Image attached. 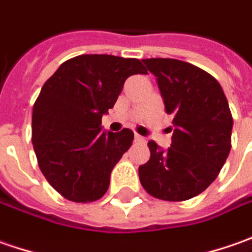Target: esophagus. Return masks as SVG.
Here are the masks:
<instances>
[{
    "label": "esophagus",
    "instance_id": "obj_1",
    "mask_svg": "<svg viewBox=\"0 0 252 252\" xmlns=\"http://www.w3.org/2000/svg\"><path fill=\"white\" fill-rule=\"evenodd\" d=\"M135 142H138V143H145L146 142V139L143 138V136H141V135H135Z\"/></svg>",
    "mask_w": 252,
    "mask_h": 252
}]
</instances>
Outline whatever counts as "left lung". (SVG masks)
Returning a JSON list of instances; mask_svg holds the SVG:
<instances>
[{
	"instance_id": "left-lung-1",
	"label": "left lung",
	"mask_w": 252,
	"mask_h": 252,
	"mask_svg": "<svg viewBox=\"0 0 252 252\" xmlns=\"http://www.w3.org/2000/svg\"><path fill=\"white\" fill-rule=\"evenodd\" d=\"M156 76L173 136L167 151L149 141L151 159L139 166L141 184L158 199L187 201L218 177L231 148L233 117L219 82L204 69L173 58H146Z\"/></svg>"
}]
</instances>
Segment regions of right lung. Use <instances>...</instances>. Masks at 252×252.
I'll return each mask as SVG.
<instances>
[{
  "instance_id": "1",
  "label": "right lung",
  "mask_w": 252,
  "mask_h": 252,
  "mask_svg": "<svg viewBox=\"0 0 252 252\" xmlns=\"http://www.w3.org/2000/svg\"><path fill=\"white\" fill-rule=\"evenodd\" d=\"M148 74L136 58L83 54L58 66L43 85L32 114V143L50 186L74 202L106 194L110 174L129 149L134 132H103L128 76Z\"/></svg>"
}]
</instances>
